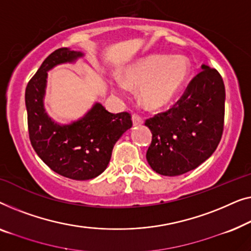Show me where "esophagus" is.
<instances>
[{
	"label": "esophagus",
	"mask_w": 251,
	"mask_h": 251,
	"mask_svg": "<svg viewBox=\"0 0 251 251\" xmlns=\"http://www.w3.org/2000/svg\"><path fill=\"white\" fill-rule=\"evenodd\" d=\"M132 121H133V125L134 126H139V125H142L143 124V119L141 118L139 115L133 114L132 115Z\"/></svg>",
	"instance_id": "1"
}]
</instances>
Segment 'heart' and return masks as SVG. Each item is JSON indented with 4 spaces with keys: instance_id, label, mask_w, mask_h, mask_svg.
<instances>
[{
    "instance_id": "obj_1",
    "label": "heart",
    "mask_w": 251,
    "mask_h": 251,
    "mask_svg": "<svg viewBox=\"0 0 251 251\" xmlns=\"http://www.w3.org/2000/svg\"><path fill=\"white\" fill-rule=\"evenodd\" d=\"M189 61L181 55L152 54L139 60L123 74L115 90L125 94L126 87L140 89L141 102L150 110L171 103L189 75Z\"/></svg>"
}]
</instances>
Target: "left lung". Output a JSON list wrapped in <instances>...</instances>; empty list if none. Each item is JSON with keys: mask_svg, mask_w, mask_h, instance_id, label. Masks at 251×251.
Listing matches in <instances>:
<instances>
[{"mask_svg": "<svg viewBox=\"0 0 251 251\" xmlns=\"http://www.w3.org/2000/svg\"><path fill=\"white\" fill-rule=\"evenodd\" d=\"M169 109L146 121L152 133L147 151L150 167L164 176L185 174L206 161L224 127L225 87L220 73L206 65Z\"/></svg>", "mask_w": 251, "mask_h": 251, "instance_id": "left-lung-1", "label": "left lung"}]
</instances>
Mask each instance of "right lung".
<instances>
[{"label":"right lung","mask_w":251,"mask_h":251,"mask_svg":"<svg viewBox=\"0 0 251 251\" xmlns=\"http://www.w3.org/2000/svg\"><path fill=\"white\" fill-rule=\"evenodd\" d=\"M82 56V52L68 48L52 52L28 82L25 93L28 132L35 152L52 171L77 181L103 173L115 143L132 127L128 112L111 114L99 102L78 121L66 125L54 122L45 111L49 70Z\"/></svg>","instance_id":"add662e5"}]
</instances>
